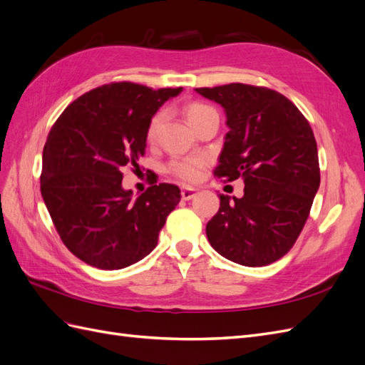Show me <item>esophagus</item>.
Here are the masks:
<instances>
[{
    "mask_svg": "<svg viewBox=\"0 0 365 365\" xmlns=\"http://www.w3.org/2000/svg\"><path fill=\"white\" fill-rule=\"evenodd\" d=\"M195 195H196V189H193V187H184L181 190V196L184 201H190Z\"/></svg>",
    "mask_w": 365,
    "mask_h": 365,
    "instance_id": "esophagus-1",
    "label": "esophagus"
}]
</instances>
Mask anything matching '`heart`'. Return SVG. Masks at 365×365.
I'll return each mask as SVG.
<instances>
[{"instance_id":"1","label":"heart","mask_w":365,"mask_h":365,"mask_svg":"<svg viewBox=\"0 0 365 365\" xmlns=\"http://www.w3.org/2000/svg\"><path fill=\"white\" fill-rule=\"evenodd\" d=\"M215 111L213 108H210L202 103H192L185 108V117L187 121H189L190 126L195 128V125L200 121L202 117H205L208 113ZM163 123V113H158L152 117L149 121V126L146 130V138L148 141H153L158 135V130ZM205 165V160L202 157H185V158H178V160H172L169 163V172L175 175L176 178H180L182 181L192 182L196 181L201 176V172Z\"/></svg>"}]
</instances>
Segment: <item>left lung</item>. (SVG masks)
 Returning a JSON list of instances; mask_svg holds the SVG:
<instances>
[{
	"mask_svg": "<svg viewBox=\"0 0 365 365\" xmlns=\"http://www.w3.org/2000/svg\"><path fill=\"white\" fill-rule=\"evenodd\" d=\"M224 108L228 132L215 176L244 180V196L219 195L205 233L225 259L264 267L282 259L300 236L319 187L314 132L283 94L228 83L196 88Z\"/></svg>",
	"mask_w": 365,
	"mask_h": 365,
	"instance_id": "1",
	"label": "left lung"
}]
</instances>
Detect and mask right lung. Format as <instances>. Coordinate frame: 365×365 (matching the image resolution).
Wrapping results in <instances>:
<instances>
[{
  "instance_id": "right-lung-1",
  "label": "right lung",
  "mask_w": 365,
  "mask_h": 365,
  "mask_svg": "<svg viewBox=\"0 0 365 365\" xmlns=\"http://www.w3.org/2000/svg\"><path fill=\"white\" fill-rule=\"evenodd\" d=\"M181 91L108 83L81 96L53 125L42 152L41 193L65 247L82 262L121 269L157 247L181 190L153 184L134 200L121 185V170L138 168L149 121Z\"/></svg>"
}]
</instances>
